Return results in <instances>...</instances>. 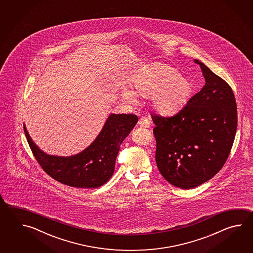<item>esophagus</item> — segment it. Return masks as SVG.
I'll return each mask as SVG.
<instances>
[{
    "label": "esophagus",
    "instance_id": "34e87169",
    "mask_svg": "<svg viewBox=\"0 0 253 253\" xmlns=\"http://www.w3.org/2000/svg\"><path fill=\"white\" fill-rule=\"evenodd\" d=\"M138 126L143 128H147L150 126V121L146 118H141L138 121Z\"/></svg>",
    "mask_w": 253,
    "mask_h": 253
}]
</instances>
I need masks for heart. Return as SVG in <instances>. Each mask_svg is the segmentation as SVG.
Here are the masks:
<instances>
[{
    "label": "heart",
    "instance_id": "heart-1",
    "mask_svg": "<svg viewBox=\"0 0 253 253\" xmlns=\"http://www.w3.org/2000/svg\"><path fill=\"white\" fill-rule=\"evenodd\" d=\"M193 91L192 82L171 65L156 62L145 68L133 83V91L122 90L121 97L134 104L137 97H150L153 108L161 114H173L183 108Z\"/></svg>",
    "mask_w": 253,
    "mask_h": 253
}]
</instances>
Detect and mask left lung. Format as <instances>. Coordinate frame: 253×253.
<instances>
[{
    "mask_svg": "<svg viewBox=\"0 0 253 253\" xmlns=\"http://www.w3.org/2000/svg\"><path fill=\"white\" fill-rule=\"evenodd\" d=\"M205 85L172 117L152 114L156 161L168 183L197 187L213 177L230 155L237 130V105L229 84L199 60Z\"/></svg>",
    "mask_w": 253,
    "mask_h": 253,
    "instance_id": "1",
    "label": "left lung"
}]
</instances>
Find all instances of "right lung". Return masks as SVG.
<instances>
[{"label": "right lung", "instance_id": "add662e5", "mask_svg": "<svg viewBox=\"0 0 253 253\" xmlns=\"http://www.w3.org/2000/svg\"><path fill=\"white\" fill-rule=\"evenodd\" d=\"M137 121L132 114L109 115L97 138L86 149L66 157L45 154L34 144L25 125L23 128L33 156L50 177L76 188H97L113 175L120 145Z\"/></svg>", "mask_w": 253, "mask_h": 253}]
</instances>
